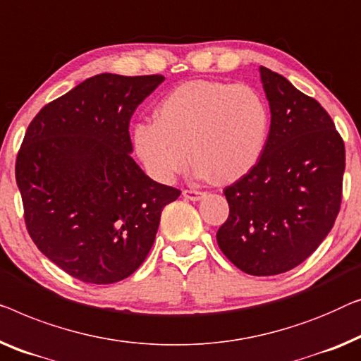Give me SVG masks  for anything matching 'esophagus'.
<instances>
[{
    "mask_svg": "<svg viewBox=\"0 0 361 361\" xmlns=\"http://www.w3.org/2000/svg\"><path fill=\"white\" fill-rule=\"evenodd\" d=\"M182 195H184V198H187V200L197 202V200H200V198H203V195H205V192L195 190V189H185L184 192H182Z\"/></svg>",
    "mask_w": 361,
    "mask_h": 361,
    "instance_id": "34e87169",
    "label": "esophagus"
}]
</instances>
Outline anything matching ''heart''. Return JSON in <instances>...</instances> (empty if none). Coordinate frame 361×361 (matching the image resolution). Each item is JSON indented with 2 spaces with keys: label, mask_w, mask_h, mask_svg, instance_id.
Returning <instances> with one entry per match:
<instances>
[{
  "label": "heart",
  "mask_w": 361,
  "mask_h": 361,
  "mask_svg": "<svg viewBox=\"0 0 361 361\" xmlns=\"http://www.w3.org/2000/svg\"><path fill=\"white\" fill-rule=\"evenodd\" d=\"M269 133V111L245 85L197 80L172 90L156 118L133 125L135 153L153 179L171 182L192 156L197 174L218 182L241 179L259 163Z\"/></svg>",
  "instance_id": "b5f03b06"
}]
</instances>
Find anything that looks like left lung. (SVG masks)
<instances>
[{
  "label": "left lung",
  "mask_w": 361,
  "mask_h": 361,
  "mask_svg": "<svg viewBox=\"0 0 361 361\" xmlns=\"http://www.w3.org/2000/svg\"><path fill=\"white\" fill-rule=\"evenodd\" d=\"M270 132L252 171L224 189L229 216L216 233L239 270L279 275L310 257L341 210L345 146L316 99L260 66Z\"/></svg>",
  "instance_id": "obj_1"
}]
</instances>
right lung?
I'll use <instances>...</instances> for the list:
<instances>
[{"instance_id":"right-lung-1","label":"right lung","mask_w":361,"mask_h":361,"mask_svg":"<svg viewBox=\"0 0 361 361\" xmlns=\"http://www.w3.org/2000/svg\"><path fill=\"white\" fill-rule=\"evenodd\" d=\"M164 81L102 73L29 123L16 159L29 236L68 275L94 285L127 279L145 262L161 212L180 195L135 163L128 125Z\"/></svg>"}]
</instances>
